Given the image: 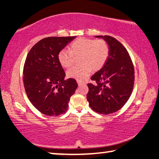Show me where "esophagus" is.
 Wrapping results in <instances>:
<instances>
[{
    "mask_svg": "<svg viewBox=\"0 0 159 159\" xmlns=\"http://www.w3.org/2000/svg\"><path fill=\"white\" fill-rule=\"evenodd\" d=\"M77 83H78V85H81L83 84H85L84 82L80 81V80H77Z\"/></svg>",
    "mask_w": 159,
    "mask_h": 159,
    "instance_id": "esophagus-1",
    "label": "esophagus"
}]
</instances>
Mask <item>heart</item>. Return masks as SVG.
<instances>
[{"instance_id": "heart-1", "label": "heart", "mask_w": 159, "mask_h": 159, "mask_svg": "<svg viewBox=\"0 0 159 159\" xmlns=\"http://www.w3.org/2000/svg\"><path fill=\"white\" fill-rule=\"evenodd\" d=\"M69 50H62L58 54V60L65 68L73 65L74 56H80L81 64L69 69L67 75L69 78L79 80L85 79L92 71H98L106 63L109 54V47L103 39L79 38L69 45Z\"/></svg>"}]
</instances>
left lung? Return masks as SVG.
Segmentation results:
<instances>
[{
  "label": "left lung",
  "instance_id": "left-lung-1",
  "mask_svg": "<svg viewBox=\"0 0 159 159\" xmlns=\"http://www.w3.org/2000/svg\"><path fill=\"white\" fill-rule=\"evenodd\" d=\"M96 37L107 42L109 54L103 67L91 77L94 83H88L87 99L93 111L107 115L121 109L130 98L134 70L128 52L118 40L110 36Z\"/></svg>",
  "mask_w": 159,
  "mask_h": 159
}]
</instances>
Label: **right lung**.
I'll return each mask as SVG.
<instances>
[{
    "label": "right lung",
    "instance_id": "right-lung-1",
    "mask_svg": "<svg viewBox=\"0 0 159 159\" xmlns=\"http://www.w3.org/2000/svg\"><path fill=\"white\" fill-rule=\"evenodd\" d=\"M75 38H45L31 48L26 58L23 82L26 95L45 115L64 114L78 87L75 79H64L65 72L58 60L59 52Z\"/></svg>",
    "mask_w": 159,
    "mask_h": 159
}]
</instances>
